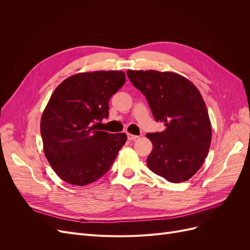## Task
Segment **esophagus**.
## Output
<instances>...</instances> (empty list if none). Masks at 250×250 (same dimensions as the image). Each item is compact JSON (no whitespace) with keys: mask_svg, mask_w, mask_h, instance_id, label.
I'll return each instance as SVG.
<instances>
[{"mask_svg":"<svg viewBox=\"0 0 250 250\" xmlns=\"http://www.w3.org/2000/svg\"><path fill=\"white\" fill-rule=\"evenodd\" d=\"M138 138H139L138 135H133L131 133H127V139L129 140V141H134V140H137Z\"/></svg>","mask_w":250,"mask_h":250,"instance_id":"1","label":"esophagus"}]
</instances>
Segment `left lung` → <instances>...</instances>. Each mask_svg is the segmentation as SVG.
<instances>
[{"label": "left lung", "instance_id": "1", "mask_svg": "<svg viewBox=\"0 0 250 250\" xmlns=\"http://www.w3.org/2000/svg\"><path fill=\"white\" fill-rule=\"evenodd\" d=\"M132 84L146 97L162 132L147 133L152 151L148 168L170 183L190 179L202 166L211 141L208 112L193 83L172 72L127 71Z\"/></svg>", "mask_w": 250, "mask_h": 250}]
</instances>
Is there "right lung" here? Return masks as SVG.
Wrapping results in <instances>:
<instances>
[{
	"instance_id": "right-lung-1",
	"label": "right lung",
	"mask_w": 250,
	"mask_h": 250,
	"mask_svg": "<svg viewBox=\"0 0 250 250\" xmlns=\"http://www.w3.org/2000/svg\"><path fill=\"white\" fill-rule=\"evenodd\" d=\"M125 83L122 71L79 73L56 87L41 120L43 151L65 183L92 184L108 172L127 135L100 130L108 102Z\"/></svg>"
}]
</instances>
